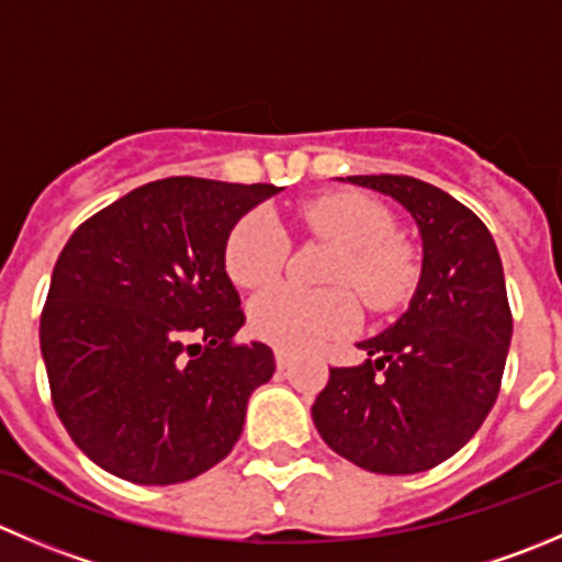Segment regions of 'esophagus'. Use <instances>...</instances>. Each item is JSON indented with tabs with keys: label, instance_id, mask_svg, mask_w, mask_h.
Wrapping results in <instances>:
<instances>
[{
	"label": "esophagus",
	"instance_id": "obj_1",
	"mask_svg": "<svg viewBox=\"0 0 562 562\" xmlns=\"http://www.w3.org/2000/svg\"><path fill=\"white\" fill-rule=\"evenodd\" d=\"M274 359H277V368H280V370H288L293 364V353L285 351V348H277Z\"/></svg>",
	"mask_w": 562,
	"mask_h": 562
}]
</instances>
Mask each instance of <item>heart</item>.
<instances>
[{
    "mask_svg": "<svg viewBox=\"0 0 562 562\" xmlns=\"http://www.w3.org/2000/svg\"><path fill=\"white\" fill-rule=\"evenodd\" d=\"M307 236L324 238L337 255L326 271L329 291L269 288L249 304V326L260 340L285 351H304L348 335L362 310L351 286L375 313L397 310L419 277L417 249L395 233V220L379 200L359 192H331L296 209ZM291 238L269 211H249L233 225L225 244V269L238 288H263L280 277Z\"/></svg>",
    "mask_w": 562,
    "mask_h": 562,
    "instance_id": "b5f03b06",
    "label": "heart"
}]
</instances>
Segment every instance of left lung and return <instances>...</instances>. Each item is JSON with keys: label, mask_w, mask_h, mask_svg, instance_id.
Listing matches in <instances>:
<instances>
[{"label": "left lung", "mask_w": 562, "mask_h": 562, "mask_svg": "<svg viewBox=\"0 0 562 562\" xmlns=\"http://www.w3.org/2000/svg\"><path fill=\"white\" fill-rule=\"evenodd\" d=\"M395 198L423 236V271L406 313L359 342L370 359L329 368L313 423L337 456L379 475H414L459 453L503 384L514 315L488 227L412 176H351Z\"/></svg>", "instance_id": "8db88e82"}]
</instances>
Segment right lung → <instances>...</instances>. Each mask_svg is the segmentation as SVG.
Here are the masks:
<instances>
[{"mask_svg":"<svg viewBox=\"0 0 562 562\" xmlns=\"http://www.w3.org/2000/svg\"><path fill=\"white\" fill-rule=\"evenodd\" d=\"M277 192L165 178L68 238L41 313V351L57 417L101 470L170 486L209 472L238 442L274 353L236 340L244 310L225 244Z\"/></svg>","mask_w":562,"mask_h":562,"instance_id":"add662e5","label":"right lung"}]
</instances>
